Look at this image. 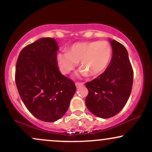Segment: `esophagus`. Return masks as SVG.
I'll return each mask as SVG.
<instances>
[{
	"label": "esophagus",
	"mask_w": 152,
	"mask_h": 152,
	"mask_svg": "<svg viewBox=\"0 0 152 152\" xmlns=\"http://www.w3.org/2000/svg\"><path fill=\"white\" fill-rule=\"evenodd\" d=\"M83 82H76V86L77 88H78V87L83 86Z\"/></svg>",
	"instance_id": "obj_1"
}]
</instances>
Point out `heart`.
<instances>
[{"instance_id":"1","label":"heart","mask_w":152,"mask_h":152,"mask_svg":"<svg viewBox=\"0 0 152 152\" xmlns=\"http://www.w3.org/2000/svg\"><path fill=\"white\" fill-rule=\"evenodd\" d=\"M112 48L106 41L76 43L65 53H59L57 61L64 74H69L80 62L81 74L96 76L102 74L109 65Z\"/></svg>"}]
</instances>
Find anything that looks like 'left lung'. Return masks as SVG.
Returning a JSON list of instances; mask_svg holds the SVG:
<instances>
[{
    "instance_id": "1",
    "label": "left lung",
    "mask_w": 152,
    "mask_h": 152,
    "mask_svg": "<svg viewBox=\"0 0 152 152\" xmlns=\"http://www.w3.org/2000/svg\"><path fill=\"white\" fill-rule=\"evenodd\" d=\"M111 44L113 56L106 70L85 83L88 91L86 107L103 118L120 112L129 98L133 85V69L126 48L115 40L111 41Z\"/></svg>"
}]
</instances>
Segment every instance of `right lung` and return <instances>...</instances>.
Masks as SVG:
<instances>
[{"mask_svg": "<svg viewBox=\"0 0 152 152\" xmlns=\"http://www.w3.org/2000/svg\"><path fill=\"white\" fill-rule=\"evenodd\" d=\"M58 50L53 38H40L23 48L15 66V81L24 105L46 122L65 114L76 90L74 82L59 71Z\"/></svg>", "mask_w": 152, "mask_h": 152, "instance_id": "obj_1", "label": "right lung"}]
</instances>
